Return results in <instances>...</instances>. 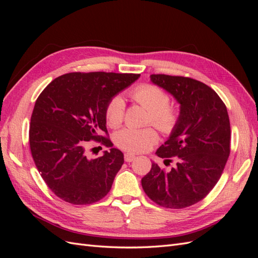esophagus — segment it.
I'll list each match as a JSON object with an SVG mask.
<instances>
[{
	"instance_id": "esophagus-1",
	"label": "esophagus",
	"mask_w": 258,
	"mask_h": 258,
	"mask_svg": "<svg viewBox=\"0 0 258 258\" xmlns=\"http://www.w3.org/2000/svg\"><path fill=\"white\" fill-rule=\"evenodd\" d=\"M135 159H136V156L134 154H131V153L124 154V161H126V162H131V161H134Z\"/></svg>"
}]
</instances>
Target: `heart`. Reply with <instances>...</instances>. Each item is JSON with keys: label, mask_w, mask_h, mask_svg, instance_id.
Instances as JSON below:
<instances>
[{"label": "heart", "mask_w": 258, "mask_h": 258, "mask_svg": "<svg viewBox=\"0 0 258 258\" xmlns=\"http://www.w3.org/2000/svg\"><path fill=\"white\" fill-rule=\"evenodd\" d=\"M132 100L148 111L147 122H152L162 134L173 132L179 120V112L169 105L167 93L153 85H141L131 91ZM124 102L117 96L110 100L105 108V118L108 126L118 127L123 120ZM115 143L122 151L129 153H144L157 143L158 135L155 129L124 128L115 135Z\"/></svg>", "instance_id": "obj_1"}]
</instances>
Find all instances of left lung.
<instances>
[{
  "label": "left lung",
  "mask_w": 258,
  "mask_h": 258,
  "mask_svg": "<svg viewBox=\"0 0 258 258\" xmlns=\"http://www.w3.org/2000/svg\"><path fill=\"white\" fill-rule=\"evenodd\" d=\"M151 81L179 103L177 126L156 152L169 162L176 157V166L165 171L153 162L142 187L157 205L183 209L204 199L223 173L230 153L228 112L217 93L199 81L165 74H153Z\"/></svg>",
  "instance_id": "1"
}]
</instances>
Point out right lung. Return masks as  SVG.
<instances>
[{
    "label": "right lung",
    "mask_w": 258,
    "mask_h": 258,
    "mask_svg": "<svg viewBox=\"0 0 258 258\" xmlns=\"http://www.w3.org/2000/svg\"><path fill=\"white\" fill-rule=\"evenodd\" d=\"M140 74L68 73L38 96L31 116V154L50 190L72 205H90L105 197L123 163V154L107 135L105 108ZM91 139L110 147L96 160L87 157Z\"/></svg>",
    "instance_id": "1"
}]
</instances>
